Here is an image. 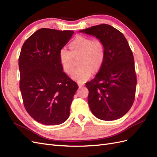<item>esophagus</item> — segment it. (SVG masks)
I'll use <instances>...</instances> for the list:
<instances>
[{"mask_svg": "<svg viewBox=\"0 0 157 157\" xmlns=\"http://www.w3.org/2000/svg\"><path fill=\"white\" fill-rule=\"evenodd\" d=\"M78 86L80 88H82V87L84 86V84H82V83H78Z\"/></svg>", "mask_w": 157, "mask_h": 157, "instance_id": "34e87169", "label": "esophagus"}]
</instances>
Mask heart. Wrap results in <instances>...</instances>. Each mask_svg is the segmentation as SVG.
I'll list each match as a JSON object with an SVG mask.
<instances>
[{
  "mask_svg": "<svg viewBox=\"0 0 157 157\" xmlns=\"http://www.w3.org/2000/svg\"><path fill=\"white\" fill-rule=\"evenodd\" d=\"M71 52L62 48L59 53L61 67L66 73L70 74L73 69V56L80 55L78 61L80 65L71 74V78L78 82H84L93 72L100 69L105 55V46L99 39L78 36L69 44Z\"/></svg>",
  "mask_w": 157,
  "mask_h": 157,
  "instance_id": "1",
  "label": "heart"
}]
</instances>
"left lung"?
I'll return each instance as SVG.
<instances>
[{
    "label": "left lung",
    "instance_id": "obj_1",
    "mask_svg": "<svg viewBox=\"0 0 157 157\" xmlns=\"http://www.w3.org/2000/svg\"><path fill=\"white\" fill-rule=\"evenodd\" d=\"M96 37L105 46L99 72L86 83L88 102L93 115L103 121H115L126 114L134 101L136 75L132 52L121 32L107 24L80 30Z\"/></svg>",
    "mask_w": 157,
    "mask_h": 157
}]
</instances>
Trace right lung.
I'll list each match as a JSON object with an SVG mask.
<instances>
[{"mask_svg": "<svg viewBox=\"0 0 157 157\" xmlns=\"http://www.w3.org/2000/svg\"><path fill=\"white\" fill-rule=\"evenodd\" d=\"M73 31L42 28L25 40L19 58L20 88L29 115L44 125L67 121L77 84L63 72L59 53Z\"/></svg>", "mask_w": 157, "mask_h": 157, "instance_id": "add662e5", "label": "right lung"}]
</instances>
